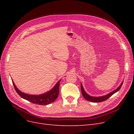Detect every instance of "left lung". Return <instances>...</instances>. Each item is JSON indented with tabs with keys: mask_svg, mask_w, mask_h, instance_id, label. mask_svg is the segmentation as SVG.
Instances as JSON below:
<instances>
[{
	"mask_svg": "<svg viewBox=\"0 0 134 134\" xmlns=\"http://www.w3.org/2000/svg\"><path fill=\"white\" fill-rule=\"evenodd\" d=\"M123 82L121 83V84L120 85V86L117 88V89H116L115 90H114L113 91H112V92H110L108 94L105 95V96H100V97H93V96H91L90 95L88 94L85 91V90H84V88L83 87L82 84H80V86H81V91H82V95L84 97V98L87 99L88 101H90V102H103L104 100H107L108 98H109L111 96H112L113 94H115V93H116L117 92H118L120 90L121 87H122V85L123 84Z\"/></svg>",
	"mask_w": 134,
	"mask_h": 134,
	"instance_id": "obj_1",
	"label": "left lung"
}]
</instances>
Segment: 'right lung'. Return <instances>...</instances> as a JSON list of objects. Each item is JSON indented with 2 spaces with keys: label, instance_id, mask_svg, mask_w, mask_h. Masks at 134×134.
I'll return each instance as SVG.
<instances>
[{
  "label": "right lung",
  "instance_id": "right-lung-1",
  "mask_svg": "<svg viewBox=\"0 0 134 134\" xmlns=\"http://www.w3.org/2000/svg\"><path fill=\"white\" fill-rule=\"evenodd\" d=\"M60 81L61 80L58 81L55 86L50 91L39 95L26 94L18 90V88L15 86L13 80H12V83H13L15 91L22 98L30 101L33 103L40 105H47L54 102L58 98L59 93V85Z\"/></svg>",
  "mask_w": 134,
  "mask_h": 134
}]
</instances>
